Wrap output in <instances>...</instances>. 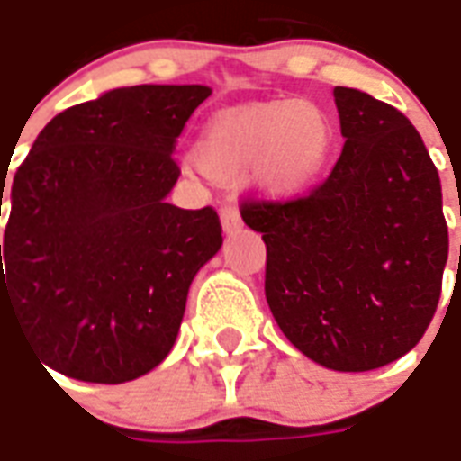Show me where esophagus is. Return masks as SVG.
I'll list each match as a JSON object with an SVG mask.
<instances>
[{
	"label": "esophagus",
	"mask_w": 461,
	"mask_h": 461,
	"mask_svg": "<svg viewBox=\"0 0 461 461\" xmlns=\"http://www.w3.org/2000/svg\"><path fill=\"white\" fill-rule=\"evenodd\" d=\"M221 223H223L225 233H233L240 228V213H238L236 205H223L221 208Z\"/></svg>",
	"instance_id": "34e87169"
}]
</instances>
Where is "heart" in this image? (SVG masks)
I'll use <instances>...</instances> for the list:
<instances>
[{"label":"heart","instance_id":"heart-1","mask_svg":"<svg viewBox=\"0 0 461 461\" xmlns=\"http://www.w3.org/2000/svg\"><path fill=\"white\" fill-rule=\"evenodd\" d=\"M330 146L332 126L315 104L263 101L208 121L194 156L213 178H233L258 163L266 188L295 194L328 161Z\"/></svg>","mask_w":461,"mask_h":461}]
</instances>
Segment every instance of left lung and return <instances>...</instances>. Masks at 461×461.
Instances as JSON below:
<instances>
[{"instance_id":"obj_1","label":"left lung","mask_w":461,"mask_h":461,"mask_svg":"<svg viewBox=\"0 0 461 461\" xmlns=\"http://www.w3.org/2000/svg\"><path fill=\"white\" fill-rule=\"evenodd\" d=\"M345 146L310 194L246 198L263 233L266 298L295 348L330 370L390 365L422 340L442 293L449 236L422 136L384 101L338 86Z\"/></svg>"}]
</instances>
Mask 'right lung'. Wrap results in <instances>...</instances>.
Wrapping results in <instances>:
<instances>
[{
    "mask_svg": "<svg viewBox=\"0 0 461 461\" xmlns=\"http://www.w3.org/2000/svg\"><path fill=\"white\" fill-rule=\"evenodd\" d=\"M208 96L198 84L113 89L57 113L16 168L2 328L14 320L51 370L119 384L171 352L191 280L223 243L211 205L166 203L178 136Z\"/></svg>",
    "mask_w": 461,
    "mask_h": 461,
    "instance_id": "1",
    "label": "right lung"
}]
</instances>
